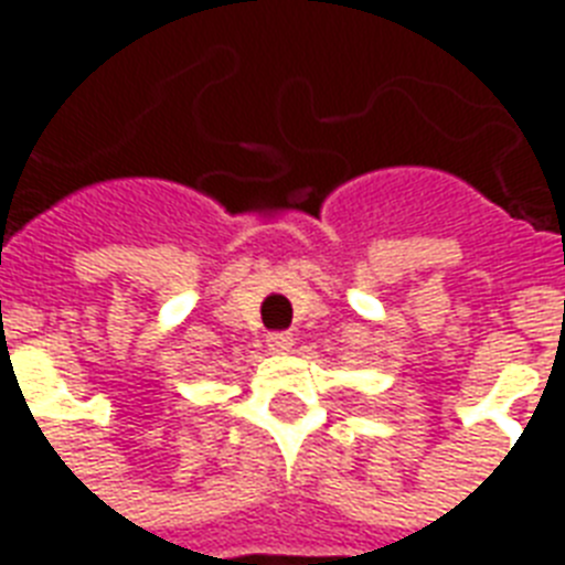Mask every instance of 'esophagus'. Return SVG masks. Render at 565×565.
Here are the masks:
<instances>
[{
  "instance_id": "esophagus-1",
  "label": "esophagus",
  "mask_w": 565,
  "mask_h": 565,
  "mask_svg": "<svg viewBox=\"0 0 565 565\" xmlns=\"http://www.w3.org/2000/svg\"><path fill=\"white\" fill-rule=\"evenodd\" d=\"M266 345H269V352L273 354H290L292 352V337L278 331V334L266 337Z\"/></svg>"
}]
</instances>
